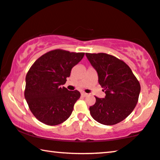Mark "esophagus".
I'll return each instance as SVG.
<instances>
[{"label":"esophagus","mask_w":160,"mask_h":160,"mask_svg":"<svg viewBox=\"0 0 160 160\" xmlns=\"http://www.w3.org/2000/svg\"><path fill=\"white\" fill-rule=\"evenodd\" d=\"M81 95H82V96H83V97H86L88 94V93H85V92H82V93H81Z\"/></svg>","instance_id":"1"}]
</instances>
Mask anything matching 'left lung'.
Segmentation results:
<instances>
[{"instance_id": "8db88e82", "label": "left lung", "mask_w": 160, "mask_h": 160, "mask_svg": "<svg viewBox=\"0 0 160 160\" xmlns=\"http://www.w3.org/2000/svg\"><path fill=\"white\" fill-rule=\"evenodd\" d=\"M85 55L96 70L99 84L106 93L104 98L95 96L90 115L101 124H116L134 109L141 90L139 82L129 67L116 57L106 53Z\"/></svg>"}]
</instances>
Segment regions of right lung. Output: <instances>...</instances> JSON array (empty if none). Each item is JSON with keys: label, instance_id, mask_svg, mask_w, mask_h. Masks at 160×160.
Returning a JSON list of instances; mask_svg holds the SVG:
<instances>
[{"label": "right lung", "instance_id": "right-lung-1", "mask_svg": "<svg viewBox=\"0 0 160 160\" xmlns=\"http://www.w3.org/2000/svg\"><path fill=\"white\" fill-rule=\"evenodd\" d=\"M84 54L52 50L37 59L28 71L25 99L32 113L44 124H60L72 114L80 92L70 91L62 85L70 76L72 68Z\"/></svg>", "mask_w": 160, "mask_h": 160}]
</instances>
